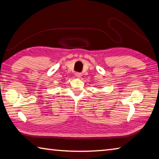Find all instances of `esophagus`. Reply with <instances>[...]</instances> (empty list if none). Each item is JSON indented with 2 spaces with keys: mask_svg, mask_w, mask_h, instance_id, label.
I'll use <instances>...</instances> for the list:
<instances>
[{
  "mask_svg": "<svg viewBox=\"0 0 159 159\" xmlns=\"http://www.w3.org/2000/svg\"><path fill=\"white\" fill-rule=\"evenodd\" d=\"M76 76L77 78H80V77L82 76V74H80V73H76Z\"/></svg>",
  "mask_w": 159,
  "mask_h": 159,
  "instance_id": "obj_1",
  "label": "esophagus"
}]
</instances>
